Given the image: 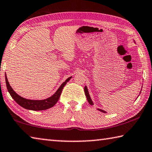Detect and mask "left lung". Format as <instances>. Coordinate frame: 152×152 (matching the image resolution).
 <instances>
[{"mask_svg":"<svg viewBox=\"0 0 152 152\" xmlns=\"http://www.w3.org/2000/svg\"><path fill=\"white\" fill-rule=\"evenodd\" d=\"M84 92H85V95H86V98H87V100H88V102H89V104H91V105H93V102H92V100H91V96H90V94H89L88 91V88H87L86 86H85V87H84ZM97 110H100V111H101V112L104 113H106V112H105L104 110H102V109H97Z\"/></svg>","mask_w":152,"mask_h":152,"instance_id":"obj_1","label":"left lung"}]
</instances>
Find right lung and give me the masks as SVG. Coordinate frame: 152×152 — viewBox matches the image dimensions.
Returning a JSON list of instances; mask_svg holds the SVG:
<instances>
[{
  "label": "right lung",
  "mask_w": 152,
  "mask_h": 152,
  "mask_svg": "<svg viewBox=\"0 0 152 152\" xmlns=\"http://www.w3.org/2000/svg\"><path fill=\"white\" fill-rule=\"evenodd\" d=\"M71 77H69L66 80V81L61 84V85L60 86L57 91H56L52 96L48 98V99L44 100H30V99H26L24 98L19 96L15 92L13 89L11 88L10 86L9 82L7 80V77L5 75V80H6V85L7 90H8L9 92L11 94L12 99H13L15 102L17 104H19L20 106L23 107L24 109H26L28 110H43L50 109V108L54 106L56 104V102L58 101L59 99L62 91L63 88L64 86L66 85L67 82L70 80Z\"/></svg>",
  "instance_id": "1"
}]
</instances>
